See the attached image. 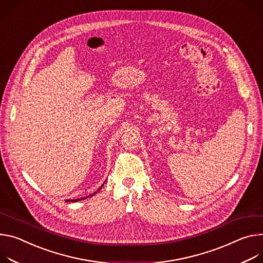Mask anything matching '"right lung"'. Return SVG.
Here are the masks:
<instances>
[{
    "label": "right lung",
    "instance_id": "1",
    "mask_svg": "<svg viewBox=\"0 0 263 263\" xmlns=\"http://www.w3.org/2000/svg\"><path fill=\"white\" fill-rule=\"evenodd\" d=\"M102 186H103V184H102V185H101V186H100V187L98 188V190H97V191H99V190H100V189L102 188ZM97 191H96V192H94L93 194H90L89 196H85V197H81V198H77V199H67L66 201H67V202H70V201L74 202V201H78V200H81V199H85V198H87V197H91V196H93L94 194H96V193H97Z\"/></svg>",
    "mask_w": 263,
    "mask_h": 263
}]
</instances>
